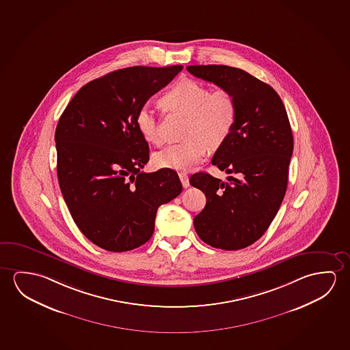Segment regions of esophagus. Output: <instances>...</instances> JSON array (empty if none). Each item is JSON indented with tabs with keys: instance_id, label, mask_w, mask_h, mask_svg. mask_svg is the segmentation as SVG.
Instances as JSON below:
<instances>
[{
	"instance_id": "obj_1",
	"label": "esophagus",
	"mask_w": 350,
	"mask_h": 350,
	"mask_svg": "<svg viewBox=\"0 0 350 350\" xmlns=\"http://www.w3.org/2000/svg\"><path fill=\"white\" fill-rule=\"evenodd\" d=\"M179 179H180V182H182V185H183V188H188L189 185V177L187 173L180 172L179 174Z\"/></svg>"
}]
</instances>
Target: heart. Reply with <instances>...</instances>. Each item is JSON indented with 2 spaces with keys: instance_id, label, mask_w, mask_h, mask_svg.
Here are the masks:
<instances>
[{
  "instance_id": "b5f03b06",
  "label": "heart",
  "mask_w": 350,
  "mask_h": 350,
  "mask_svg": "<svg viewBox=\"0 0 350 350\" xmlns=\"http://www.w3.org/2000/svg\"><path fill=\"white\" fill-rule=\"evenodd\" d=\"M160 103L170 111H179L188 116L183 133L187 139L166 146L154 155V162L160 168L193 170L204 159L208 144L221 146L237 121V100L230 92L226 88L210 91L208 87L190 79L178 81L162 96ZM135 124L146 142L161 144L159 121L149 104L138 109Z\"/></svg>"
}]
</instances>
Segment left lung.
Listing matches in <instances>:
<instances>
[{
  "mask_svg": "<svg viewBox=\"0 0 350 350\" xmlns=\"http://www.w3.org/2000/svg\"><path fill=\"white\" fill-rule=\"evenodd\" d=\"M187 70L232 93L237 116L212 165L235 177L221 182L195 173L190 184L206 196L195 215L200 239L212 247H247L269 228L285 196L293 135L284 103L273 87L246 71L226 65H190Z\"/></svg>",
  "mask_w": 350,
  "mask_h": 350,
  "instance_id": "1",
  "label": "left lung"
}]
</instances>
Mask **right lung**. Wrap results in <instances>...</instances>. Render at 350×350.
<instances>
[{
	"instance_id": "1",
	"label": "right lung",
	"mask_w": 350,
	"mask_h": 350,
	"mask_svg": "<svg viewBox=\"0 0 350 350\" xmlns=\"http://www.w3.org/2000/svg\"><path fill=\"white\" fill-rule=\"evenodd\" d=\"M182 69L133 66L91 81L57 124L62 194L81 232L107 251L144 245L157 208L182 193L173 170L140 171L149 161V146L135 124L138 109Z\"/></svg>"
}]
</instances>
